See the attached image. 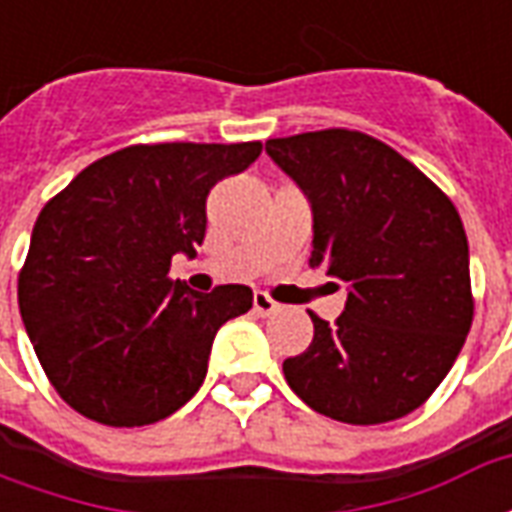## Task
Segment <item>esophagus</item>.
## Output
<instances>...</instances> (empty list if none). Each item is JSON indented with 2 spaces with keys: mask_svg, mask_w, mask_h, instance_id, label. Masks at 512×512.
<instances>
[{
  "mask_svg": "<svg viewBox=\"0 0 512 512\" xmlns=\"http://www.w3.org/2000/svg\"><path fill=\"white\" fill-rule=\"evenodd\" d=\"M252 307H255L257 315H263V318H268V315H274V312H279V304L271 296H266V293H255L252 296Z\"/></svg>",
  "mask_w": 512,
  "mask_h": 512,
  "instance_id": "obj_1",
  "label": "esophagus"
}]
</instances>
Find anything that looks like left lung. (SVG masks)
Here are the masks:
<instances>
[{"mask_svg":"<svg viewBox=\"0 0 512 512\" xmlns=\"http://www.w3.org/2000/svg\"><path fill=\"white\" fill-rule=\"evenodd\" d=\"M312 208V268L348 285L343 315H312L285 381L323 417L378 425L419 408L472 326L469 244L455 205L411 161L359 131L268 139Z\"/></svg>","mask_w":512,"mask_h":512,"instance_id":"left-lung-1","label":"left lung"}]
</instances>
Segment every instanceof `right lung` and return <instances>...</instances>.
<instances>
[{
  "label": "right lung",
  "mask_w": 512,
  "mask_h": 512,
  "mask_svg": "<svg viewBox=\"0 0 512 512\" xmlns=\"http://www.w3.org/2000/svg\"><path fill=\"white\" fill-rule=\"evenodd\" d=\"M263 145H131L43 205L18 277L21 321L71 408L112 428L175 414L208 373L219 326L252 310L246 285L194 293L167 277L205 238V200Z\"/></svg>",
  "instance_id": "right-lung-1"
}]
</instances>
